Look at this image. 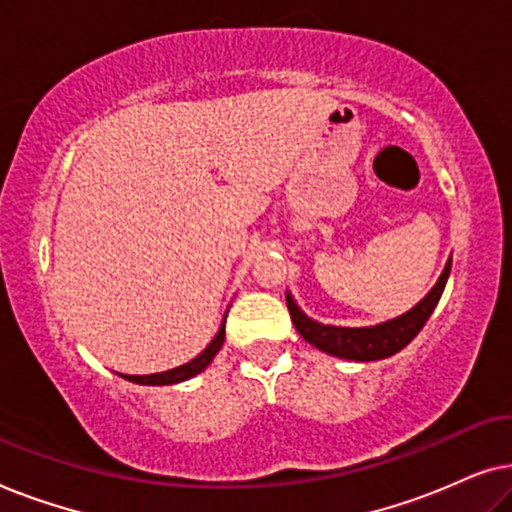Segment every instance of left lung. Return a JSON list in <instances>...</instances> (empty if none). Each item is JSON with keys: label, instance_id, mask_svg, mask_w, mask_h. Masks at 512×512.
<instances>
[{"label": "left lung", "instance_id": "left-lung-1", "mask_svg": "<svg viewBox=\"0 0 512 512\" xmlns=\"http://www.w3.org/2000/svg\"><path fill=\"white\" fill-rule=\"evenodd\" d=\"M452 258H447L443 275L438 277V282L419 303L408 310L401 317L382 321L377 326H363V328H347V326H328L319 324L307 317V314L296 305V300L291 298V293H286V305H289V314L296 331L303 338L314 345L321 352L338 356V359L347 361H380L387 356H394L401 352L405 345H410L412 338L422 331L426 321H429L431 312L436 310L440 296L450 277Z\"/></svg>", "mask_w": 512, "mask_h": 512}]
</instances>
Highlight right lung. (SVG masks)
<instances>
[{
	"mask_svg": "<svg viewBox=\"0 0 512 512\" xmlns=\"http://www.w3.org/2000/svg\"><path fill=\"white\" fill-rule=\"evenodd\" d=\"M228 317V314H226ZM226 317H223V324L219 328V333L214 335V340L209 342V345L202 349V352L195 356L193 361L184 363V366L179 368H172V370H165V373H153V375H121L125 380L135 382V384H151V387H163V384H177V382H184V380H191L198 373H202L216 354H219V349L223 345V338H226Z\"/></svg>",
	"mask_w": 512,
	"mask_h": 512,
	"instance_id": "1",
	"label": "right lung"
}]
</instances>
